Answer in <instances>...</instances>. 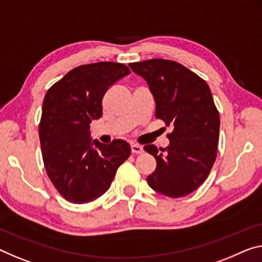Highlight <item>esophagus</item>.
<instances>
[{"label": "esophagus", "instance_id": "1", "mask_svg": "<svg viewBox=\"0 0 262 262\" xmlns=\"http://www.w3.org/2000/svg\"><path fill=\"white\" fill-rule=\"evenodd\" d=\"M130 149H132V152L133 154H142L144 150H143V147L140 146V144H132L130 146Z\"/></svg>", "mask_w": 262, "mask_h": 262}]
</instances>
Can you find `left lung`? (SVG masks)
<instances>
[{"mask_svg":"<svg viewBox=\"0 0 262 262\" xmlns=\"http://www.w3.org/2000/svg\"><path fill=\"white\" fill-rule=\"evenodd\" d=\"M129 66L147 81L156 118L173 126L162 152L154 144L144 146L157 162L148 184L164 196L184 197L204 183L217 156L221 120L210 87L172 60L149 59Z\"/></svg>","mask_w":262,"mask_h":262,"instance_id":"8db88e82","label":"left lung"}]
</instances>
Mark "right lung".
Listing matches in <instances>:
<instances>
[{
    "label": "right lung",
    "instance_id": "right-lung-1",
    "mask_svg": "<svg viewBox=\"0 0 262 262\" xmlns=\"http://www.w3.org/2000/svg\"><path fill=\"white\" fill-rule=\"evenodd\" d=\"M126 65L100 61L81 65L52 85L43 101L39 140L48 176L70 203L92 202L110 189L116 170L130 156L123 140L110 144L91 139L90 123L102 115V98Z\"/></svg>",
    "mask_w": 262,
    "mask_h": 262
}]
</instances>
